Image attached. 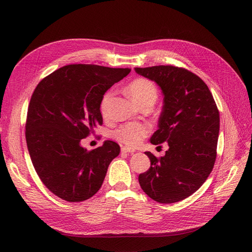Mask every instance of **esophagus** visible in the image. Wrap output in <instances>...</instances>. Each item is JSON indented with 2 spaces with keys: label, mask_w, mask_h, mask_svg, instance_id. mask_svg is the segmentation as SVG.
<instances>
[{
  "label": "esophagus",
  "mask_w": 252,
  "mask_h": 252,
  "mask_svg": "<svg viewBox=\"0 0 252 252\" xmlns=\"http://www.w3.org/2000/svg\"><path fill=\"white\" fill-rule=\"evenodd\" d=\"M122 151H123V152H128V154H134L136 150L134 148H131V147L124 146V147H122Z\"/></svg>",
  "instance_id": "34e87169"
}]
</instances>
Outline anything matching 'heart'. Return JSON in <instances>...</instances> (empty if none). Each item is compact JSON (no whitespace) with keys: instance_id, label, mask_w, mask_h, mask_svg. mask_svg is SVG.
Returning <instances> with one entry per match:
<instances>
[{"instance_id":"heart-1","label":"heart","mask_w":252,"mask_h":252,"mask_svg":"<svg viewBox=\"0 0 252 252\" xmlns=\"http://www.w3.org/2000/svg\"><path fill=\"white\" fill-rule=\"evenodd\" d=\"M128 93L138 104L146 101V100H155L158 96V91L155 84L147 79H136L132 81L128 85ZM113 93L111 90L106 93L101 100V112L103 117L108 114L109 105L111 102ZM150 131V127L146 123L142 122H130L124 125L120 126L113 135L118 141L130 145V146H136L141 141L147 136Z\"/></svg>"}]
</instances>
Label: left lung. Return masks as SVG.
<instances>
[{"label":"left lung","instance_id":"left-lung-1","mask_svg":"<svg viewBox=\"0 0 252 252\" xmlns=\"http://www.w3.org/2000/svg\"><path fill=\"white\" fill-rule=\"evenodd\" d=\"M134 70L162 90L163 110L150 142L169 146L158 158L145 152L151 165L139 175L140 186L158 203L182 201L204 184L215 165L220 131L217 104L204 81L185 68L159 65Z\"/></svg>","mask_w":252,"mask_h":252}]
</instances>
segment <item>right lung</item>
I'll use <instances>...</instances> for the list:
<instances>
[{"label": "right lung", "instance_id": "add662e5", "mask_svg": "<svg viewBox=\"0 0 252 252\" xmlns=\"http://www.w3.org/2000/svg\"><path fill=\"white\" fill-rule=\"evenodd\" d=\"M130 70L67 65L35 87L27 111V147L43 184L60 199L82 202L101 188L120 146L105 141L103 146L89 151L82 147L81 141L103 124V95Z\"/></svg>", "mask_w": 252, "mask_h": 252}]
</instances>
